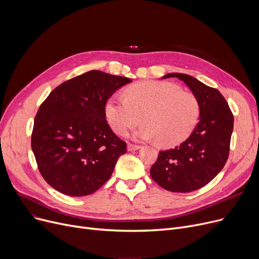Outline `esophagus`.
Returning a JSON list of instances; mask_svg holds the SVG:
<instances>
[{"mask_svg":"<svg viewBox=\"0 0 259 259\" xmlns=\"http://www.w3.org/2000/svg\"><path fill=\"white\" fill-rule=\"evenodd\" d=\"M141 148L140 145H134V144H128V150L133 151V150H139Z\"/></svg>","mask_w":259,"mask_h":259,"instance_id":"obj_1","label":"esophagus"}]
</instances>
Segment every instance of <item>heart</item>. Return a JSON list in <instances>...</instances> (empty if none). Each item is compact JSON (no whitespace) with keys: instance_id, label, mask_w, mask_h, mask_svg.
Here are the masks:
<instances>
[{"instance_id":"1","label":"heart","mask_w":259,"mask_h":259,"mask_svg":"<svg viewBox=\"0 0 259 259\" xmlns=\"http://www.w3.org/2000/svg\"><path fill=\"white\" fill-rule=\"evenodd\" d=\"M112 130L125 134L143 126L138 137L154 140L161 147H173L186 141L194 130L200 114L197 98L191 92L167 81L148 80L125 90L124 99L111 98L105 106Z\"/></svg>"}]
</instances>
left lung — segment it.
I'll list each match as a JSON object with an SVG mask.
<instances>
[{"instance_id": "1", "label": "left lung", "mask_w": 259, "mask_h": 259, "mask_svg": "<svg viewBox=\"0 0 259 259\" xmlns=\"http://www.w3.org/2000/svg\"><path fill=\"white\" fill-rule=\"evenodd\" d=\"M168 77H178L191 89L199 103V121L191 135L179 147L159 151L150 175L168 191L192 192L209 184L226 165L234 117L217 89L184 73H168L164 76Z\"/></svg>"}]
</instances>
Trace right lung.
<instances>
[{"label": "right lung", "instance_id": "right-lung-1", "mask_svg": "<svg viewBox=\"0 0 259 259\" xmlns=\"http://www.w3.org/2000/svg\"><path fill=\"white\" fill-rule=\"evenodd\" d=\"M130 81L91 70L64 81L40 104L31 148L40 175L57 191L84 196L110 179L127 144L108 125L105 106Z\"/></svg>", "mask_w": 259, "mask_h": 259}]
</instances>
